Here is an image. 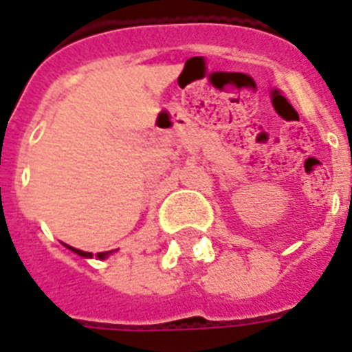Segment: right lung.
Listing matches in <instances>:
<instances>
[{
	"instance_id": "add662e5",
	"label": "right lung",
	"mask_w": 352,
	"mask_h": 352,
	"mask_svg": "<svg viewBox=\"0 0 352 352\" xmlns=\"http://www.w3.org/2000/svg\"><path fill=\"white\" fill-rule=\"evenodd\" d=\"M69 249H72L73 252H77V254H79V256H87V258H90V256H92V252H85V251H79V249H73V247H69ZM109 252H98V258H105V256H107Z\"/></svg>"
}]
</instances>
